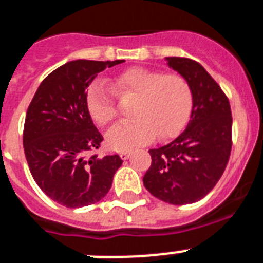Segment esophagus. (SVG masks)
Instances as JSON below:
<instances>
[{
	"mask_svg": "<svg viewBox=\"0 0 263 263\" xmlns=\"http://www.w3.org/2000/svg\"><path fill=\"white\" fill-rule=\"evenodd\" d=\"M131 154H132L131 150H123V151H120L121 159H128V158L131 157Z\"/></svg>",
	"mask_w": 263,
	"mask_h": 263,
	"instance_id": "esophagus-1",
	"label": "esophagus"
}]
</instances>
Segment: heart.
<instances>
[{"instance_id": "1", "label": "heart", "mask_w": 263, "mask_h": 263, "mask_svg": "<svg viewBox=\"0 0 263 263\" xmlns=\"http://www.w3.org/2000/svg\"><path fill=\"white\" fill-rule=\"evenodd\" d=\"M117 89L123 96L138 98L132 115L106 132V143L116 150H128L153 140L176 136L186 124L192 109V89L180 74L132 69L121 74ZM87 108L98 125H106L117 115L116 95L105 82L97 81L87 93Z\"/></svg>"}]
</instances>
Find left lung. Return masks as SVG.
Instances as JSON below:
<instances>
[{
  "instance_id": "left-lung-1",
  "label": "left lung",
  "mask_w": 263,
  "mask_h": 263,
  "mask_svg": "<svg viewBox=\"0 0 263 263\" xmlns=\"http://www.w3.org/2000/svg\"><path fill=\"white\" fill-rule=\"evenodd\" d=\"M166 61L191 85L193 108L178 138L148 151L151 166L143 183L162 201L185 205L205 197L223 176L232 147L231 106L198 62L178 57Z\"/></svg>"
}]
</instances>
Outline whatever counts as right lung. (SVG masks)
<instances>
[{
    "label": "right lung",
    "mask_w": 263,
    "mask_h": 263,
    "mask_svg": "<svg viewBox=\"0 0 263 263\" xmlns=\"http://www.w3.org/2000/svg\"><path fill=\"white\" fill-rule=\"evenodd\" d=\"M124 61L65 63L37 87L25 116L23 144L35 182L61 205L96 204L112 186L119 155L86 157L104 140L87 109V86L106 67Z\"/></svg>",
    "instance_id": "right-lung-1"
}]
</instances>
